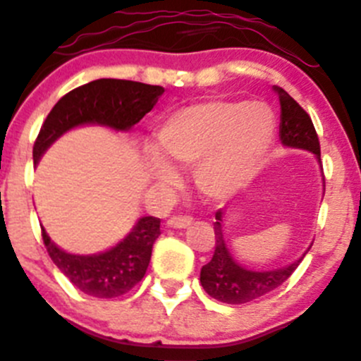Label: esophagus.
<instances>
[{
	"mask_svg": "<svg viewBox=\"0 0 361 361\" xmlns=\"http://www.w3.org/2000/svg\"><path fill=\"white\" fill-rule=\"evenodd\" d=\"M193 221V218L190 216H173V218L168 219V226L171 228H187L190 226Z\"/></svg>",
	"mask_w": 361,
	"mask_h": 361,
	"instance_id": "34e87169",
	"label": "esophagus"
}]
</instances>
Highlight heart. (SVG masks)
Returning <instances> with one entry per match:
<instances>
[{
    "label": "heart",
    "mask_w": 361,
    "mask_h": 361,
    "mask_svg": "<svg viewBox=\"0 0 361 361\" xmlns=\"http://www.w3.org/2000/svg\"><path fill=\"white\" fill-rule=\"evenodd\" d=\"M276 130L271 107L264 102L209 100L180 109L157 133L169 161L195 168V183L209 200H225L249 183ZM154 171L164 183L176 176L164 162Z\"/></svg>",
    "instance_id": "heart-1"
}]
</instances>
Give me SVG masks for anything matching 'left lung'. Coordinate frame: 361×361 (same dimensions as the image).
Here are the masks:
<instances>
[{
  "label": "left lung",
  "instance_id": "obj_1",
  "mask_svg": "<svg viewBox=\"0 0 361 361\" xmlns=\"http://www.w3.org/2000/svg\"><path fill=\"white\" fill-rule=\"evenodd\" d=\"M280 98V140L283 145L313 152L320 161V142L308 112L287 91L276 88ZM325 181V180H324ZM223 211H216L214 254L200 270V283L211 298L228 305H244L282 286L299 267L301 259L290 267L273 271H250L237 264L225 244L221 230Z\"/></svg>",
  "mask_w": 361,
  "mask_h": 361
}]
</instances>
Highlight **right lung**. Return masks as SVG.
<instances>
[{"instance_id": "right-lung-1", "label": "right lung", "mask_w": 361, "mask_h": 361, "mask_svg": "<svg viewBox=\"0 0 361 361\" xmlns=\"http://www.w3.org/2000/svg\"><path fill=\"white\" fill-rule=\"evenodd\" d=\"M164 93L162 86L126 79H97L63 94L44 119L32 147L34 164L44 150L71 128L79 124H105L114 130H130ZM161 235V219L140 218L123 242L97 256H75L59 249L41 228L44 247L53 263L85 294L100 299L119 298L130 292L149 268L152 245Z\"/></svg>"}]
</instances>
